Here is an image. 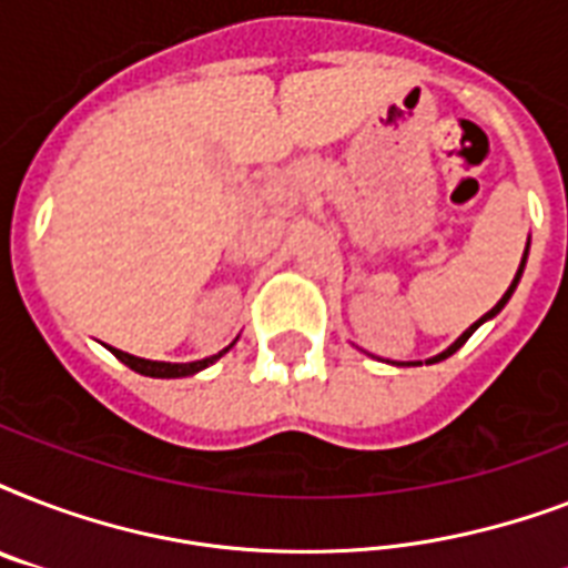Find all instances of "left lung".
<instances>
[{
  "instance_id": "obj_1",
  "label": "left lung",
  "mask_w": 568,
  "mask_h": 568,
  "mask_svg": "<svg viewBox=\"0 0 568 568\" xmlns=\"http://www.w3.org/2000/svg\"><path fill=\"white\" fill-rule=\"evenodd\" d=\"M528 247H530V239H528ZM528 247H525V253H521V265H519V271H516V276H513V283H510V288H507V292H504V297L498 303H495L493 310L486 312L484 318L480 321H475V324H471V327L466 329V333H463V336L457 338V342H454V345L450 347H445V351H442V354H436V356H430V359H424V363L427 365H433V363H442V359H448L450 354H457L459 347L466 345L468 342V336H471V333H475L477 327H480V324H484V321H489V318H495V315H498V312L504 310V306H507V301H510L513 297V292H516V285H519V280H521V274H525V262H528ZM392 365H422V363H392Z\"/></svg>"
}]
</instances>
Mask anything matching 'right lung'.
Listing matches in <instances>:
<instances>
[{
	"instance_id": "right-lung-1",
	"label": "right lung",
	"mask_w": 568,
	"mask_h": 568,
	"mask_svg": "<svg viewBox=\"0 0 568 568\" xmlns=\"http://www.w3.org/2000/svg\"><path fill=\"white\" fill-rule=\"evenodd\" d=\"M239 342V338H235ZM232 342V345H235ZM232 345H226L223 351H217L214 356H205V359H196V363H155V359H141V356H132L126 354V351H118V347H109L111 354L118 356L120 363L129 365L132 372L144 374V377H162V379H176V377H191V374L203 372V368H209V365H214L217 359H221L223 354H230Z\"/></svg>"
}]
</instances>
